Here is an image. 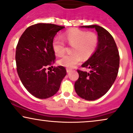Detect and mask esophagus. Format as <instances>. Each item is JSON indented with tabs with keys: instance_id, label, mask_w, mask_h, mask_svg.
<instances>
[{
	"instance_id": "esophagus-1",
	"label": "esophagus",
	"mask_w": 133,
	"mask_h": 133,
	"mask_svg": "<svg viewBox=\"0 0 133 133\" xmlns=\"http://www.w3.org/2000/svg\"><path fill=\"white\" fill-rule=\"evenodd\" d=\"M71 71V69H70V68H66V72H67V73H70Z\"/></svg>"
}]
</instances>
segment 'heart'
<instances>
[{
    "mask_svg": "<svg viewBox=\"0 0 133 133\" xmlns=\"http://www.w3.org/2000/svg\"><path fill=\"white\" fill-rule=\"evenodd\" d=\"M62 39L55 38L52 42V48L56 56H61L65 52V44L73 46L72 54L65 55L58 60V65L66 68H73L84 60L89 58L97 49L99 38L94 32H88L73 28L67 30L62 35Z\"/></svg>",
    "mask_w": 133,
    "mask_h": 133,
    "instance_id": "heart-1",
    "label": "heart"
}]
</instances>
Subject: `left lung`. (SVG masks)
Instances as JSON below:
<instances>
[{
  "label": "left lung",
  "mask_w": 133,
  "mask_h": 133,
  "mask_svg": "<svg viewBox=\"0 0 133 133\" xmlns=\"http://www.w3.org/2000/svg\"><path fill=\"white\" fill-rule=\"evenodd\" d=\"M81 27L95 29L99 44L94 54L81 65L90 71L87 73L77 70L79 79L75 89L81 98L94 101L106 94L115 82L119 68V53L112 36L103 27L97 25Z\"/></svg>",
  "instance_id": "8db88e82"
}]
</instances>
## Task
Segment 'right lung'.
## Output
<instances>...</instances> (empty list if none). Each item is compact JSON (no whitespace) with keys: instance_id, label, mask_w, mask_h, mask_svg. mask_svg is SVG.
I'll list each match as a JSON object with an SVG mask.
<instances>
[{"instance_id":"1","label":"right lung","mask_w":133,"mask_h":133,"mask_svg":"<svg viewBox=\"0 0 133 133\" xmlns=\"http://www.w3.org/2000/svg\"><path fill=\"white\" fill-rule=\"evenodd\" d=\"M52 24L38 23L29 27L20 37L16 46V69L21 81L28 92L39 99L54 95L66 75L65 67H54L56 56L52 42L58 31L64 29Z\"/></svg>"}]
</instances>
